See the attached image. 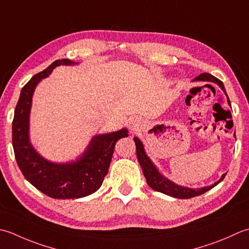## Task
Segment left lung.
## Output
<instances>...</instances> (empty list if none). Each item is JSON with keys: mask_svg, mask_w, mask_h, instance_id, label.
<instances>
[{"mask_svg": "<svg viewBox=\"0 0 249 249\" xmlns=\"http://www.w3.org/2000/svg\"><path fill=\"white\" fill-rule=\"evenodd\" d=\"M193 81L215 83V84H217L223 90V92H225L227 98H228V104H229V106H231V102H230V100H229V97L227 95L225 85H223V83L220 80H218L217 77H215L212 74H209V73H202V74L196 76ZM234 136H235V134H234ZM134 140L136 143V152H137L138 162L140 164L141 168H142L143 175L145 177V180H147V183L149 184V187L151 189L155 190V191L166 194V196L176 197V198H191L194 196H201V194L207 192L208 190H211L213 187H216L219 182L222 181L223 178H225L227 175V174H223L221 178L213 184H212V186H207V187H203V188H198V189H192V188L179 186V184L170 181L169 179L163 176V175L159 172L157 166H155L152 160H151L150 158L147 155V153H145L143 143L141 142V140L137 137H134Z\"/></svg>", "mask_w": 249, "mask_h": 249, "instance_id": "left-lung-1", "label": "left lung"}]
</instances>
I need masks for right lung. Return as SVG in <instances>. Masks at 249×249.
I'll return each mask as SVG.
<instances>
[{"instance_id": "add662e5", "label": "right lung", "mask_w": 249, "mask_h": 249, "mask_svg": "<svg viewBox=\"0 0 249 249\" xmlns=\"http://www.w3.org/2000/svg\"><path fill=\"white\" fill-rule=\"evenodd\" d=\"M70 59L53 61L37 73L22 87L13 120V148L17 164L29 182L53 198H80L98 190L108 174L116 141L127 137L128 130L122 128L112 133L96 135L75 160L53 163L44 159L30 141V112L36 85L58 66H73Z\"/></svg>"}]
</instances>
